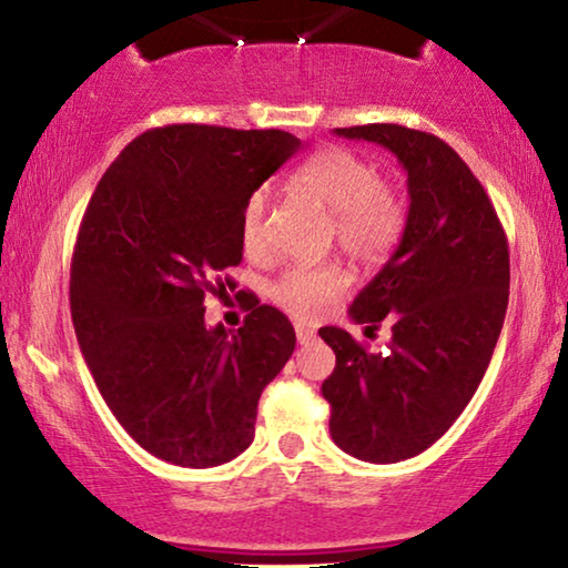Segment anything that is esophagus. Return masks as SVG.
Here are the masks:
<instances>
[{"label": "esophagus", "mask_w": 568, "mask_h": 568, "mask_svg": "<svg viewBox=\"0 0 568 568\" xmlns=\"http://www.w3.org/2000/svg\"><path fill=\"white\" fill-rule=\"evenodd\" d=\"M294 333H297L300 344H310L315 338V331L307 328V325H294Z\"/></svg>", "instance_id": "esophagus-1"}]
</instances>
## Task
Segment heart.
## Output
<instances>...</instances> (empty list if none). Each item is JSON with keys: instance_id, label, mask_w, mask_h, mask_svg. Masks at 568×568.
<instances>
[{"instance_id": "heart-1", "label": "heart", "mask_w": 568, "mask_h": 568, "mask_svg": "<svg viewBox=\"0 0 568 568\" xmlns=\"http://www.w3.org/2000/svg\"><path fill=\"white\" fill-rule=\"evenodd\" d=\"M290 183L331 212L333 237L348 258L379 263L393 253L406 224V209L393 189L379 183V170L344 146L315 152L294 170ZM266 193L255 191L240 212V243L247 255L263 247ZM348 290L346 271L336 263L294 266L271 284V300L300 321L321 317Z\"/></svg>"}]
</instances>
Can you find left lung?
I'll return each mask as SVG.
<instances>
[{"label": "left lung", "mask_w": 568, "mask_h": 568, "mask_svg": "<svg viewBox=\"0 0 568 568\" xmlns=\"http://www.w3.org/2000/svg\"><path fill=\"white\" fill-rule=\"evenodd\" d=\"M390 150L408 175L403 237L348 315L390 341L367 352L352 333H317L336 354L323 383L331 437L367 463H400L432 447L486 375L509 302V247L484 185L439 136L398 123L336 129Z\"/></svg>", "instance_id": "8db88e82"}]
</instances>
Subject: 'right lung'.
<instances>
[{
	"mask_svg": "<svg viewBox=\"0 0 568 568\" xmlns=\"http://www.w3.org/2000/svg\"><path fill=\"white\" fill-rule=\"evenodd\" d=\"M278 129L173 123L136 136L92 193L72 255L74 333L119 424L160 460L214 468L255 437L258 398L294 352V328L251 305L209 328L204 297L243 261L240 212L294 152Z\"/></svg>",
	"mask_w": 568,
	"mask_h": 568,
	"instance_id": "right-lung-1",
	"label": "right lung"
}]
</instances>
